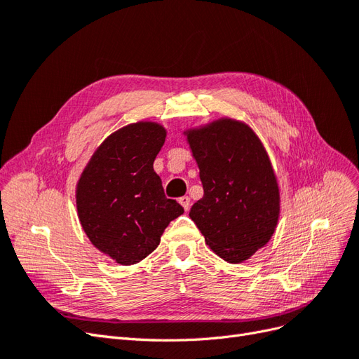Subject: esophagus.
Here are the masks:
<instances>
[{"label":"esophagus","mask_w":359,"mask_h":359,"mask_svg":"<svg viewBox=\"0 0 359 359\" xmlns=\"http://www.w3.org/2000/svg\"><path fill=\"white\" fill-rule=\"evenodd\" d=\"M180 203L184 206V210H186V211H189L190 205H191V202H190V198H189V196H182V198H180Z\"/></svg>","instance_id":"1"}]
</instances>
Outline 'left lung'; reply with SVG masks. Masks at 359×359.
Instances as JSON below:
<instances>
[{"mask_svg":"<svg viewBox=\"0 0 359 359\" xmlns=\"http://www.w3.org/2000/svg\"><path fill=\"white\" fill-rule=\"evenodd\" d=\"M203 198L190 219L215 255L240 264L273 236L278 187L266 151L252 128L222 119L189 133Z\"/></svg>","mask_w":359,"mask_h":359,"instance_id":"8db88e82","label":"left lung"}]
</instances>
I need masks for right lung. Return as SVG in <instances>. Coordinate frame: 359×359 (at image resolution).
<instances>
[{"label": "right lung", "mask_w": 359, "mask_h": 359, "mask_svg": "<svg viewBox=\"0 0 359 359\" xmlns=\"http://www.w3.org/2000/svg\"><path fill=\"white\" fill-rule=\"evenodd\" d=\"M165 128L137 123L118 130L95 151L78 184V214L90 241L121 265L154 252L168 224L184 212L168 199L153 163Z\"/></svg>", "instance_id": "add662e5"}]
</instances>
